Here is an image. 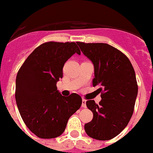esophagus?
I'll list each match as a JSON object with an SVG mask.
<instances>
[{
	"instance_id": "esophagus-1",
	"label": "esophagus",
	"mask_w": 153,
	"mask_h": 153,
	"mask_svg": "<svg viewBox=\"0 0 153 153\" xmlns=\"http://www.w3.org/2000/svg\"><path fill=\"white\" fill-rule=\"evenodd\" d=\"M82 107H84V108L86 107V100H84V99L82 100Z\"/></svg>"
}]
</instances>
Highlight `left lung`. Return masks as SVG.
Masks as SVG:
<instances>
[{
  "label": "left lung",
  "instance_id": "obj_1",
  "mask_svg": "<svg viewBox=\"0 0 153 153\" xmlns=\"http://www.w3.org/2000/svg\"><path fill=\"white\" fill-rule=\"evenodd\" d=\"M94 65L93 87L98 86L102 100L86 105L93 118L84 125L86 134L100 140L114 138L128 125L134 111L138 86L131 62L119 50L107 43L76 42Z\"/></svg>",
  "mask_w": 153,
  "mask_h": 153
}]
</instances>
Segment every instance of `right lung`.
<instances>
[{"mask_svg": "<svg viewBox=\"0 0 153 153\" xmlns=\"http://www.w3.org/2000/svg\"><path fill=\"white\" fill-rule=\"evenodd\" d=\"M75 53L80 54L76 42H44L28 56L17 73V107L25 125L39 138L62 135L70 116L82 104L79 95L62 96L56 85L62 78L65 63Z\"/></svg>", "mask_w": 153, "mask_h": 153, "instance_id": "1", "label": "right lung"}]
</instances>
